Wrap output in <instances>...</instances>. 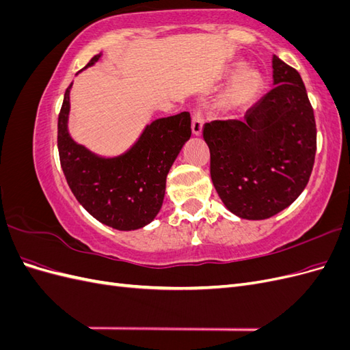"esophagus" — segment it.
I'll use <instances>...</instances> for the list:
<instances>
[{"mask_svg":"<svg viewBox=\"0 0 350 350\" xmlns=\"http://www.w3.org/2000/svg\"><path fill=\"white\" fill-rule=\"evenodd\" d=\"M203 125H204V118L203 115H201L200 111L194 112V116H193V122H191V130H193V134L194 135H200L201 131H203Z\"/></svg>","mask_w":350,"mask_h":350,"instance_id":"34e87169","label":"esophagus"}]
</instances>
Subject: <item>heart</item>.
Segmentation results:
<instances>
[{
	"label": "heart",
	"mask_w": 350,
	"mask_h": 350,
	"mask_svg": "<svg viewBox=\"0 0 350 350\" xmlns=\"http://www.w3.org/2000/svg\"><path fill=\"white\" fill-rule=\"evenodd\" d=\"M232 76L228 88L221 93L219 99V105L221 109L235 112L242 111L254 102L258 96L261 90V77L257 71L252 70H242V66L238 64L232 70Z\"/></svg>",
	"instance_id": "b5f03b06"
}]
</instances>
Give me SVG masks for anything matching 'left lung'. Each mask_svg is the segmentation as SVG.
<instances>
[{
  "label": "left lung",
  "instance_id": "1",
  "mask_svg": "<svg viewBox=\"0 0 350 350\" xmlns=\"http://www.w3.org/2000/svg\"><path fill=\"white\" fill-rule=\"evenodd\" d=\"M274 88L242 121L204 124L210 176L225 207L247 220L269 219L301 196L317 150L314 111L295 68L273 55Z\"/></svg>",
  "mask_w": 350,
  "mask_h": 350
}]
</instances>
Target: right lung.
Wrapping results in <instances>:
<instances>
[{"instance_id": "add662e5", "label": "right lung", "mask_w": 350, "mask_h": 350, "mask_svg": "<svg viewBox=\"0 0 350 350\" xmlns=\"http://www.w3.org/2000/svg\"><path fill=\"white\" fill-rule=\"evenodd\" d=\"M100 57L94 55L83 70L96 64ZM71 86L72 83L58 116L59 161L70 189L100 224L118 230L144 228L161 210L169 169L191 137L189 113L154 120L129 150L105 157L71 139Z\"/></svg>"}]
</instances>
